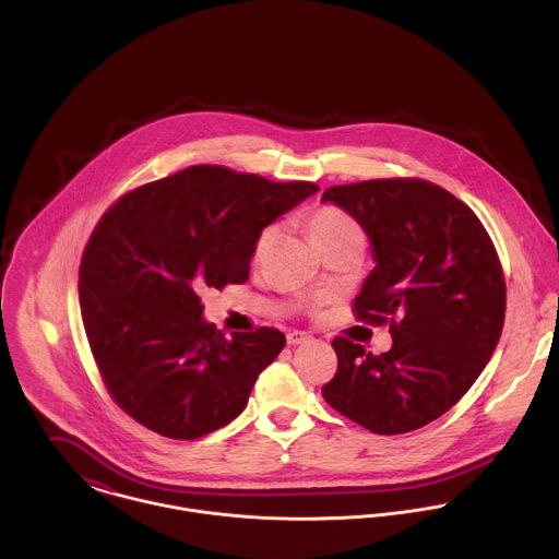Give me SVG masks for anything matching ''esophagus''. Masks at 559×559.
<instances>
[{"label": "esophagus", "mask_w": 559, "mask_h": 559, "mask_svg": "<svg viewBox=\"0 0 559 559\" xmlns=\"http://www.w3.org/2000/svg\"><path fill=\"white\" fill-rule=\"evenodd\" d=\"M312 337L306 333V331H288V335H286V342L290 344V346H297V344H306V342H310Z\"/></svg>", "instance_id": "obj_1"}]
</instances>
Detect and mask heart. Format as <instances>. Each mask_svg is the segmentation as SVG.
Masks as SVG:
<instances>
[{"label": "heart", "instance_id": "heart-1", "mask_svg": "<svg viewBox=\"0 0 559 559\" xmlns=\"http://www.w3.org/2000/svg\"><path fill=\"white\" fill-rule=\"evenodd\" d=\"M308 228L314 242L320 249H326L331 245H340V242H364V230L361 226L342 209L337 206H319L308 215ZM277 228L269 226L260 233V237L255 240L253 253L255 258H260L275 239Z\"/></svg>", "mask_w": 559, "mask_h": 559}]
</instances>
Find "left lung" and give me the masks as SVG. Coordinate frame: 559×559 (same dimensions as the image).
I'll use <instances>...</instances> for the list:
<instances>
[{
  "instance_id": "obj_1",
  "label": "left lung",
  "mask_w": 559,
  "mask_h": 559,
  "mask_svg": "<svg viewBox=\"0 0 559 559\" xmlns=\"http://www.w3.org/2000/svg\"><path fill=\"white\" fill-rule=\"evenodd\" d=\"M372 242L377 266L355 299L357 319L390 322L388 353L333 340L335 377L322 399L377 435L417 430L450 411L488 364L506 317V282L476 213L421 178L329 187Z\"/></svg>"
}]
</instances>
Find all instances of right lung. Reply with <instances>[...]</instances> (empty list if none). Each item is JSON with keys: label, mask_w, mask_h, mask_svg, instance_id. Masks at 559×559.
Returning <instances> with one entry per match:
<instances>
[{"label": "right lung", "mask_w": 559, "mask_h": 559, "mask_svg": "<svg viewBox=\"0 0 559 559\" xmlns=\"http://www.w3.org/2000/svg\"><path fill=\"white\" fill-rule=\"evenodd\" d=\"M319 191L219 165H191L122 195L80 266L85 335L118 406L169 439L230 424L282 353L271 326L226 337L198 290L242 284L260 233Z\"/></svg>", "instance_id": "right-lung-1"}]
</instances>
